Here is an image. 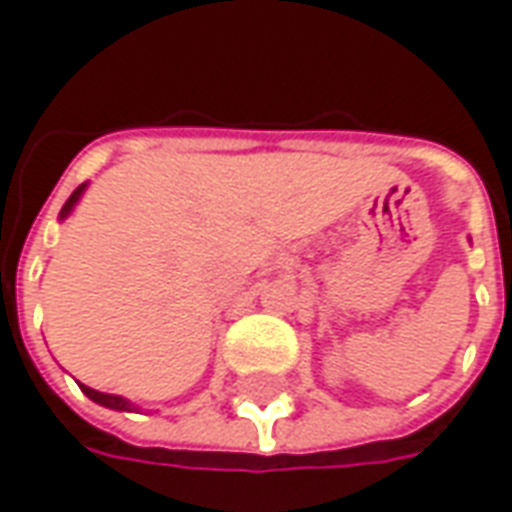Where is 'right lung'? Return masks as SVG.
<instances>
[{
  "label": "right lung",
  "instance_id": "right-lung-1",
  "mask_svg": "<svg viewBox=\"0 0 512 512\" xmlns=\"http://www.w3.org/2000/svg\"><path fill=\"white\" fill-rule=\"evenodd\" d=\"M86 186L88 183H80L77 189L72 192V197L63 203V209L61 214H58V220H66L69 214H72V209L77 206V200L83 197V192H86ZM80 390L86 393L94 404H100V407H108V410H119V412H133L136 410V404H130L128 398H122V396H114V393H100V390H91V387H86V384H80Z\"/></svg>",
  "mask_w": 512,
  "mask_h": 512
}]
</instances>
